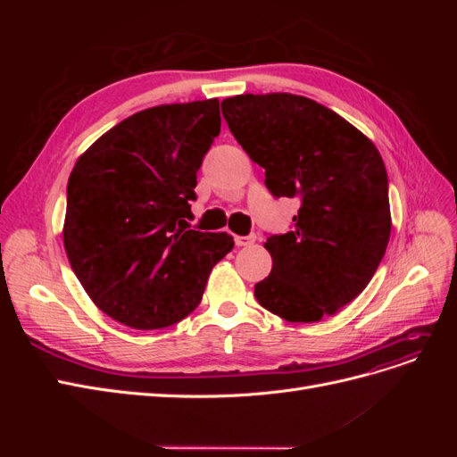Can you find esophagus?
I'll use <instances>...</instances> for the list:
<instances>
[{"label": "esophagus", "instance_id": "34e87169", "mask_svg": "<svg viewBox=\"0 0 457 457\" xmlns=\"http://www.w3.org/2000/svg\"><path fill=\"white\" fill-rule=\"evenodd\" d=\"M255 242V237L253 234H250V237H234V244H237L238 247H242V245H250V244H253Z\"/></svg>", "mask_w": 457, "mask_h": 457}]
</instances>
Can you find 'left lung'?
I'll list each match as a JSON object with an SVG mask.
<instances>
[{"label":"left lung","mask_w":457,"mask_h":457,"mask_svg":"<svg viewBox=\"0 0 457 457\" xmlns=\"http://www.w3.org/2000/svg\"><path fill=\"white\" fill-rule=\"evenodd\" d=\"M220 110L265 168L270 195L301 202L292 230L267 238L272 270L255 284V299L287 322L336 314L368 286L391 237L389 179L376 145L307 96L247 93Z\"/></svg>","instance_id":"8db88e82"}]
</instances>
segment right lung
I'll return each mask as SVG.
<instances>
[{
  "label": "right lung",
  "instance_id": "1",
  "mask_svg": "<svg viewBox=\"0 0 457 457\" xmlns=\"http://www.w3.org/2000/svg\"><path fill=\"white\" fill-rule=\"evenodd\" d=\"M220 131L219 101L141 110L76 162L66 188L64 250L104 314L135 329L195 311L234 240L187 228L196 173Z\"/></svg>",
  "mask_w": 457,
  "mask_h": 457
}]
</instances>
